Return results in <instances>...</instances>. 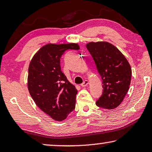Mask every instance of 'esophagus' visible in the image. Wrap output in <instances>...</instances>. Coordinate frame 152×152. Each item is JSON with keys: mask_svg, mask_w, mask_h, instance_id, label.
Instances as JSON below:
<instances>
[{"mask_svg": "<svg viewBox=\"0 0 152 152\" xmlns=\"http://www.w3.org/2000/svg\"><path fill=\"white\" fill-rule=\"evenodd\" d=\"M88 84H89V81L87 80H85L84 81V82H83L80 85H81V87H85L87 86V85H88Z\"/></svg>", "mask_w": 152, "mask_h": 152, "instance_id": "obj_1", "label": "esophagus"}]
</instances>
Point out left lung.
Segmentation results:
<instances>
[{
	"mask_svg": "<svg viewBox=\"0 0 152 152\" xmlns=\"http://www.w3.org/2000/svg\"><path fill=\"white\" fill-rule=\"evenodd\" d=\"M86 47L102 80L103 91L96 104L104 109H115L129 90L132 78L129 63L116 47L107 42H91Z\"/></svg>",
	"mask_w": 152,
	"mask_h": 152,
	"instance_id": "obj_1",
	"label": "left lung"
}]
</instances>
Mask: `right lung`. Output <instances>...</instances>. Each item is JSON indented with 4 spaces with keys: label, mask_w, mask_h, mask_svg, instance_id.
Instances as JSON below:
<instances>
[{
    "label": "right lung",
    "mask_w": 152,
    "mask_h": 152,
    "mask_svg": "<svg viewBox=\"0 0 152 152\" xmlns=\"http://www.w3.org/2000/svg\"><path fill=\"white\" fill-rule=\"evenodd\" d=\"M78 44H48L34 56L29 67L27 86L38 107L56 121L65 119L75 109L77 89L61 71V58Z\"/></svg>",
    "instance_id": "obj_1"
}]
</instances>
